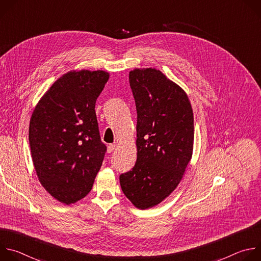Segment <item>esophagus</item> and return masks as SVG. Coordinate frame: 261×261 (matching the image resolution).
I'll return each mask as SVG.
<instances>
[{"label": "esophagus", "mask_w": 261, "mask_h": 261, "mask_svg": "<svg viewBox=\"0 0 261 261\" xmlns=\"http://www.w3.org/2000/svg\"><path fill=\"white\" fill-rule=\"evenodd\" d=\"M117 148V144H109L108 146H107V152L108 153H111V152H114L115 150Z\"/></svg>", "instance_id": "34e87169"}]
</instances>
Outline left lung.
I'll list each match as a JSON object with an SVG mask.
<instances>
[{"mask_svg": "<svg viewBox=\"0 0 261 261\" xmlns=\"http://www.w3.org/2000/svg\"><path fill=\"white\" fill-rule=\"evenodd\" d=\"M129 83L137 110V159L120 182L132 204L146 210L175 190L191 161L193 110L187 93L156 68H135Z\"/></svg>", "mask_w": 261, "mask_h": 261, "instance_id": "obj_1", "label": "left lung"}]
</instances>
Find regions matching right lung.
I'll return each mask as SVG.
<instances>
[{
  "label": "right lung",
  "mask_w": 261,
  "mask_h": 261,
  "mask_svg": "<svg viewBox=\"0 0 261 261\" xmlns=\"http://www.w3.org/2000/svg\"><path fill=\"white\" fill-rule=\"evenodd\" d=\"M102 70H71L36 104L30 120L33 165L42 187L64 204L91 191L106 146L101 141L96 100L108 82Z\"/></svg>",
  "instance_id": "right-lung-1"
}]
</instances>
